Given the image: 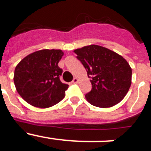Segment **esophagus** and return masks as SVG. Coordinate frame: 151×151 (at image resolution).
<instances>
[{
  "label": "esophagus",
  "mask_w": 151,
  "mask_h": 151,
  "mask_svg": "<svg viewBox=\"0 0 151 151\" xmlns=\"http://www.w3.org/2000/svg\"><path fill=\"white\" fill-rule=\"evenodd\" d=\"M72 83H73V84L78 83V78H73V81H72Z\"/></svg>",
  "instance_id": "34e87169"
}]
</instances>
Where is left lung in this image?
I'll list each match as a JSON object with an SVG mask.
<instances>
[{
	"instance_id": "8db88e82",
	"label": "left lung",
	"mask_w": 151,
	"mask_h": 151,
	"mask_svg": "<svg viewBox=\"0 0 151 151\" xmlns=\"http://www.w3.org/2000/svg\"><path fill=\"white\" fill-rule=\"evenodd\" d=\"M91 82L85 97L97 107H110L123 99L132 83V69L122 56L98 45L74 50Z\"/></svg>"
}]
</instances>
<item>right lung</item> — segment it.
<instances>
[{"label": "right lung", "instance_id": "1", "mask_svg": "<svg viewBox=\"0 0 151 151\" xmlns=\"http://www.w3.org/2000/svg\"><path fill=\"white\" fill-rule=\"evenodd\" d=\"M61 50H41L29 54L17 66L14 84L19 95L29 104L47 108L62 101L69 85L61 82L63 69L58 63Z\"/></svg>", "mask_w": 151, "mask_h": 151}]
</instances>
